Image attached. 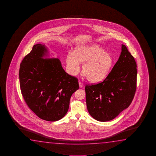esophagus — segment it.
Returning a JSON list of instances; mask_svg holds the SVG:
<instances>
[{"mask_svg": "<svg viewBox=\"0 0 156 156\" xmlns=\"http://www.w3.org/2000/svg\"><path fill=\"white\" fill-rule=\"evenodd\" d=\"M79 87L80 88L83 87V84L81 82H79Z\"/></svg>", "mask_w": 156, "mask_h": 156, "instance_id": "34e87169", "label": "esophagus"}]
</instances>
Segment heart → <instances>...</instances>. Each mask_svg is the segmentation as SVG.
Returning <instances> with one entry per match:
<instances>
[{
	"label": "heart",
	"instance_id": "obj_1",
	"mask_svg": "<svg viewBox=\"0 0 156 156\" xmlns=\"http://www.w3.org/2000/svg\"><path fill=\"white\" fill-rule=\"evenodd\" d=\"M112 62L111 55L97 44L79 46L74 52H69L66 58L69 74L76 75L80 69V63H83L82 73L91 82L103 80L111 68Z\"/></svg>",
	"mask_w": 156,
	"mask_h": 156
}]
</instances>
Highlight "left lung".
<instances>
[{
    "label": "left lung",
    "mask_w": 156,
    "mask_h": 156,
    "mask_svg": "<svg viewBox=\"0 0 156 156\" xmlns=\"http://www.w3.org/2000/svg\"><path fill=\"white\" fill-rule=\"evenodd\" d=\"M136 63L127 47L102 82L85 87L87 110L93 119L106 122L116 117L132 102L136 88Z\"/></svg>",
    "instance_id": "obj_1"
}]
</instances>
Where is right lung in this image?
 <instances>
[{"label":"right lung","mask_w":156,"mask_h":156,"mask_svg":"<svg viewBox=\"0 0 156 156\" xmlns=\"http://www.w3.org/2000/svg\"><path fill=\"white\" fill-rule=\"evenodd\" d=\"M48 53L45 45H34L20 64L19 78L30 109L40 119L53 122L66 115L71 95L79 86L76 77L63 69L59 59L43 58Z\"/></svg>","instance_id":"right-lung-1"}]
</instances>
